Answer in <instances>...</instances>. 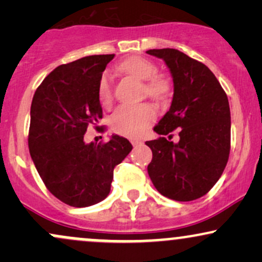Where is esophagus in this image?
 Here are the masks:
<instances>
[{
	"instance_id": "34e87169",
	"label": "esophagus",
	"mask_w": 262,
	"mask_h": 262,
	"mask_svg": "<svg viewBox=\"0 0 262 262\" xmlns=\"http://www.w3.org/2000/svg\"><path fill=\"white\" fill-rule=\"evenodd\" d=\"M132 144H133V146H138V145H140L141 141L140 140H132Z\"/></svg>"
}]
</instances>
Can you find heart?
I'll list each match as a JSON object with an SVG mask.
<instances>
[{
  "label": "heart",
  "instance_id": "obj_1",
  "mask_svg": "<svg viewBox=\"0 0 262 262\" xmlns=\"http://www.w3.org/2000/svg\"><path fill=\"white\" fill-rule=\"evenodd\" d=\"M122 73L144 81V97L162 101L170 96L172 91V82L165 74L156 73V65L150 60L141 56H130L123 60L118 65ZM98 100L103 106H110L113 100V90L108 74H103L97 86ZM156 118L155 108L149 103H140L137 106H121L111 117V125L116 133L127 138H139L145 134L148 128Z\"/></svg>",
  "mask_w": 262,
  "mask_h": 262
}]
</instances>
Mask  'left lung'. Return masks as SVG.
I'll list each match as a JSON object with an SVG mask.
<instances>
[{
	"instance_id": "left-lung-1",
	"label": "left lung",
	"mask_w": 262,
	"mask_h": 262,
	"mask_svg": "<svg viewBox=\"0 0 262 262\" xmlns=\"http://www.w3.org/2000/svg\"><path fill=\"white\" fill-rule=\"evenodd\" d=\"M165 61L173 81L169 112L154 130L169 139L146 141L152 160L148 173L162 196L180 202L204 196L217 183L230 151V108L227 93L202 62L176 49H151ZM179 128V143L170 141Z\"/></svg>"
}]
</instances>
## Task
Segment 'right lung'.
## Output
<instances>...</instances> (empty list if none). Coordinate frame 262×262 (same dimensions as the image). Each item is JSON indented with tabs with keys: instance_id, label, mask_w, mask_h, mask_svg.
<instances>
[{
	"instance_id": "1",
	"label": "right lung",
	"mask_w": 262,
	"mask_h": 262,
	"mask_svg": "<svg viewBox=\"0 0 262 262\" xmlns=\"http://www.w3.org/2000/svg\"><path fill=\"white\" fill-rule=\"evenodd\" d=\"M114 54L91 55L60 65L33 96L28 145L47 188L69 206L89 207L108 196L113 170L133 146L112 135L107 143H85L89 125L102 118L97 86Z\"/></svg>"
}]
</instances>
